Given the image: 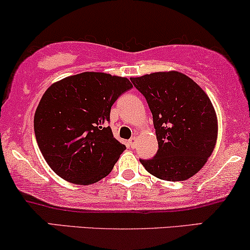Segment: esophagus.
<instances>
[{"instance_id":"esophagus-1","label":"esophagus","mask_w":250,"mask_h":250,"mask_svg":"<svg viewBox=\"0 0 250 250\" xmlns=\"http://www.w3.org/2000/svg\"><path fill=\"white\" fill-rule=\"evenodd\" d=\"M137 143H138V139L135 137H132L130 140H128V146L131 147V148H135V146H137Z\"/></svg>"}]
</instances>
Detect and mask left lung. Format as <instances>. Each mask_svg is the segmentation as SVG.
I'll list each match as a JSON object with an SVG mask.
<instances>
[{
	"label": "left lung",
	"mask_w": 250,
	"mask_h": 250,
	"mask_svg": "<svg viewBox=\"0 0 250 250\" xmlns=\"http://www.w3.org/2000/svg\"><path fill=\"white\" fill-rule=\"evenodd\" d=\"M153 115L159 149L140 160L153 176L186 181L205 166L218 138V118L206 92L186 74L169 70L131 78Z\"/></svg>",
	"instance_id": "8db88e82"
}]
</instances>
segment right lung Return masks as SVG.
Here are the masks:
<instances>
[{"label": "right lung", "instance_id": "right-lung-1", "mask_svg": "<svg viewBox=\"0 0 250 250\" xmlns=\"http://www.w3.org/2000/svg\"><path fill=\"white\" fill-rule=\"evenodd\" d=\"M132 87L127 78L84 72L47 88L33 125L40 152L58 176L89 186L110 174L126 147L106 123L112 104Z\"/></svg>", "mask_w": 250, "mask_h": 250}]
</instances>
